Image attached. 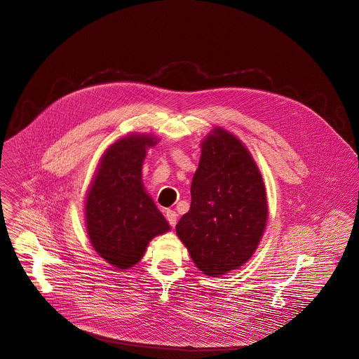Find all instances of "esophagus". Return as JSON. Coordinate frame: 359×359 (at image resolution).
Masks as SVG:
<instances>
[{
  "instance_id": "obj_1",
  "label": "esophagus",
  "mask_w": 359,
  "mask_h": 359,
  "mask_svg": "<svg viewBox=\"0 0 359 359\" xmlns=\"http://www.w3.org/2000/svg\"><path fill=\"white\" fill-rule=\"evenodd\" d=\"M165 217L168 222L170 224V226H175L176 222H177V213L175 210H170L168 209L165 212Z\"/></svg>"
}]
</instances>
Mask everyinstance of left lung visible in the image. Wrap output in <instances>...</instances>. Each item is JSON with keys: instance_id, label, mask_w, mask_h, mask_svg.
<instances>
[{"instance_id": "obj_1", "label": "left lung", "mask_w": 359, "mask_h": 359, "mask_svg": "<svg viewBox=\"0 0 359 359\" xmlns=\"http://www.w3.org/2000/svg\"><path fill=\"white\" fill-rule=\"evenodd\" d=\"M201 153L191 206L176 232L199 271L216 277L238 269L254 254L268 203L262 176L239 139L216 128Z\"/></svg>"}]
</instances>
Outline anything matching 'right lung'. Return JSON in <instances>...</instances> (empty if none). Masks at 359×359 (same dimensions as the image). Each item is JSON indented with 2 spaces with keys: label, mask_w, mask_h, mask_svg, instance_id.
Segmentation results:
<instances>
[{
  "label": "right lung",
  "mask_w": 359,
  "mask_h": 359,
  "mask_svg": "<svg viewBox=\"0 0 359 359\" xmlns=\"http://www.w3.org/2000/svg\"><path fill=\"white\" fill-rule=\"evenodd\" d=\"M157 143L147 135L117 140L101 158L86 201L87 233L95 251L114 268L139 262L149 242L169 225L143 190L146 149Z\"/></svg>",
  "instance_id": "right-lung-1"
}]
</instances>
